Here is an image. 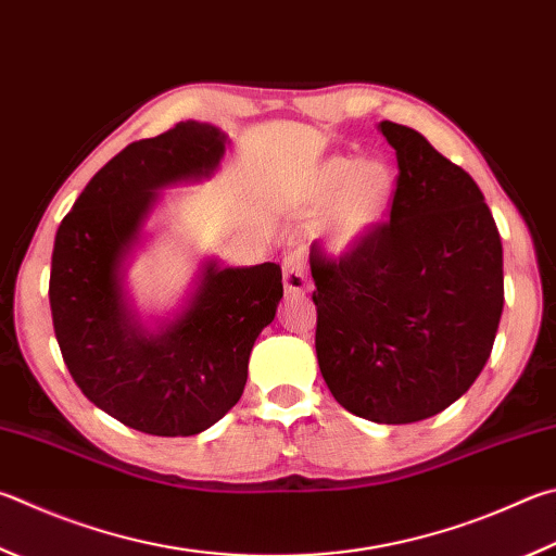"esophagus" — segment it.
Returning <instances> with one entry per match:
<instances>
[{
  "label": "esophagus",
  "instance_id": "34e87169",
  "mask_svg": "<svg viewBox=\"0 0 556 556\" xmlns=\"http://www.w3.org/2000/svg\"><path fill=\"white\" fill-rule=\"evenodd\" d=\"M281 281H285L287 296H304L311 291V281L306 277V262L299 250L287 252L285 262H281Z\"/></svg>",
  "mask_w": 556,
  "mask_h": 556
}]
</instances>
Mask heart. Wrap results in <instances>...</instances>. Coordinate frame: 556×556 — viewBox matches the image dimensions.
<instances>
[{"label":"heart","instance_id":"b5f03b06","mask_svg":"<svg viewBox=\"0 0 556 556\" xmlns=\"http://www.w3.org/2000/svg\"><path fill=\"white\" fill-rule=\"evenodd\" d=\"M399 194V169L383 155L328 157L301 181L294 214L316 218L313 240L328 257H350L387 228Z\"/></svg>","mask_w":556,"mask_h":556}]
</instances>
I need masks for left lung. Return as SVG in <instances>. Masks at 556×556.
Masks as SVG:
<instances>
[{
	"label": "left lung",
	"instance_id": "obj_1",
	"mask_svg": "<svg viewBox=\"0 0 556 556\" xmlns=\"http://www.w3.org/2000/svg\"><path fill=\"white\" fill-rule=\"evenodd\" d=\"M399 194L375 243L311 257L320 375L342 408L406 426L452 406L481 375L503 313V245L467 173L408 126L381 121Z\"/></svg>",
	"mask_w": 556,
	"mask_h": 556
}]
</instances>
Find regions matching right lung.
Instances as JSON below:
<instances>
[{"label":"right lung","instance_id":"add662e5","mask_svg":"<svg viewBox=\"0 0 556 556\" xmlns=\"http://www.w3.org/2000/svg\"><path fill=\"white\" fill-rule=\"evenodd\" d=\"M228 146L226 130L191 118L130 143L55 233L48 296L70 375L97 408L148 435H199L236 406L250 352L285 296L275 262L224 267L218 257H201L163 313L140 311L130 289L163 191L214 177Z\"/></svg>","mask_w":556,"mask_h":556}]
</instances>
